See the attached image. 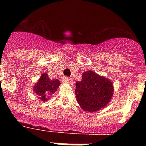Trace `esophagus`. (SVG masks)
Instances as JSON below:
<instances>
[{"instance_id":"34e87169","label":"esophagus","mask_w":146,"mask_h":146,"mask_svg":"<svg viewBox=\"0 0 146 146\" xmlns=\"http://www.w3.org/2000/svg\"><path fill=\"white\" fill-rule=\"evenodd\" d=\"M63 82L66 83V84H71L72 83V79L71 78H69V77H64L63 78Z\"/></svg>"}]
</instances>
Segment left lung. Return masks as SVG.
I'll return each instance as SVG.
<instances>
[{"instance_id": "left-lung-1", "label": "left lung", "mask_w": 146, "mask_h": 146, "mask_svg": "<svg viewBox=\"0 0 146 146\" xmlns=\"http://www.w3.org/2000/svg\"><path fill=\"white\" fill-rule=\"evenodd\" d=\"M76 99L86 112H97L104 109L113 96L112 80L94 71L83 73L80 81L76 82Z\"/></svg>"}]
</instances>
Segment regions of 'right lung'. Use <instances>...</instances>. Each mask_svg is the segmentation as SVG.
<instances>
[{"instance_id": "add662e5", "label": "right lung", "mask_w": 146, "mask_h": 146, "mask_svg": "<svg viewBox=\"0 0 146 146\" xmlns=\"http://www.w3.org/2000/svg\"><path fill=\"white\" fill-rule=\"evenodd\" d=\"M60 80L58 79L51 80L48 76V73H42L37 82L33 86V91L41 102L48 100L50 95H53L60 85Z\"/></svg>"}]
</instances>
